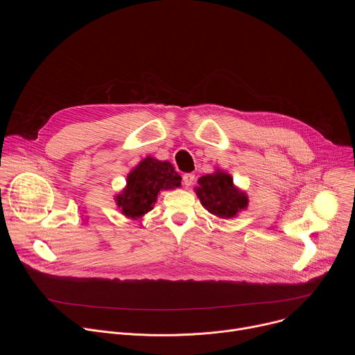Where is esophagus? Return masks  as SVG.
I'll return each mask as SVG.
<instances>
[{"label": "esophagus", "instance_id": "obj_1", "mask_svg": "<svg viewBox=\"0 0 355 355\" xmlns=\"http://www.w3.org/2000/svg\"><path fill=\"white\" fill-rule=\"evenodd\" d=\"M193 180H195V175H193L192 173H187V174L182 175V184H184L185 187H191L192 182H193Z\"/></svg>", "mask_w": 355, "mask_h": 355}]
</instances>
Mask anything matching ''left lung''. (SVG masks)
I'll return each mask as SVG.
<instances>
[{
	"instance_id": "1",
	"label": "left lung",
	"mask_w": 355,
	"mask_h": 355,
	"mask_svg": "<svg viewBox=\"0 0 355 355\" xmlns=\"http://www.w3.org/2000/svg\"><path fill=\"white\" fill-rule=\"evenodd\" d=\"M198 184L196 195L202 207L215 216L233 218L248 204L245 193L234 188L233 178L226 173L207 174L198 180Z\"/></svg>"
}]
</instances>
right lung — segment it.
I'll return each instance as SVG.
<instances>
[{"mask_svg": "<svg viewBox=\"0 0 355 355\" xmlns=\"http://www.w3.org/2000/svg\"><path fill=\"white\" fill-rule=\"evenodd\" d=\"M181 185V177L168 162L146 157L129 175L125 191L116 204L128 218H140L153 209L162 189Z\"/></svg>", "mask_w": 355, "mask_h": 355, "instance_id": "1", "label": "right lung"}]
</instances>
